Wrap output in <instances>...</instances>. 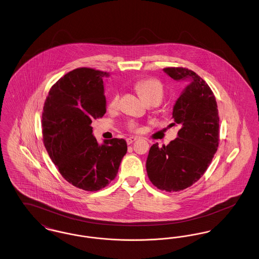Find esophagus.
<instances>
[{
  "label": "esophagus",
  "mask_w": 259,
  "mask_h": 259,
  "mask_svg": "<svg viewBox=\"0 0 259 259\" xmlns=\"http://www.w3.org/2000/svg\"><path fill=\"white\" fill-rule=\"evenodd\" d=\"M136 140H138L137 137H129L126 139V142H127V145H131L132 143H134Z\"/></svg>",
  "instance_id": "34e87169"
}]
</instances>
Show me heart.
Wrapping results in <instances>:
<instances>
[{
  "instance_id": "obj_1",
  "label": "heart",
  "mask_w": 259,
  "mask_h": 259,
  "mask_svg": "<svg viewBox=\"0 0 259 259\" xmlns=\"http://www.w3.org/2000/svg\"><path fill=\"white\" fill-rule=\"evenodd\" d=\"M136 90L147 104L158 105L164 98V88L160 81L153 78H147L138 81L135 84ZM119 105V96L114 95L109 104V110L115 111ZM139 125L135 121L128 123V129L132 132L139 130Z\"/></svg>"
}]
</instances>
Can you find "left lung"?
Masks as SVG:
<instances>
[{
	"label": "left lung",
	"mask_w": 259,
	"mask_h": 259,
	"mask_svg": "<svg viewBox=\"0 0 259 259\" xmlns=\"http://www.w3.org/2000/svg\"><path fill=\"white\" fill-rule=\"evenodd\" d=\"M163 71L175 80H188L172 109L180 130L168 146H151L147 172L152 185L168 192L191 186L208 169L220 142V117L215 97L206 81L182 67Z\"/></svg>",
	"instance_id": "1"
}]
</instances>
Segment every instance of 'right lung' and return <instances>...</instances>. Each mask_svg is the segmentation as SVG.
Wrapping results in <instances>:
<instances>
[{
  "instance_id": "obj_1",
  "label": "right lung",
  "mask_w": 259,
  "mask_h": 259,
  "mask_svg": "<svg viewBox=\"0 0 259 259\" xmlns=\"http://www.w3.org/2000/svg\"><path fill=\"white\" fill-rule=\"evenodd\" d=\"M107 72L77 68L51 87L41 115L42 139L62 177L87 191H97L116 177L127 152L123 139L98 145L93 119L106 113L103 78Z\"/></svg>"
}]
</instances>
